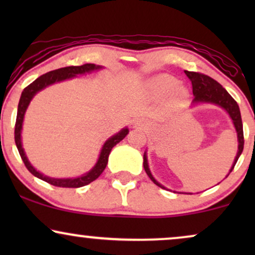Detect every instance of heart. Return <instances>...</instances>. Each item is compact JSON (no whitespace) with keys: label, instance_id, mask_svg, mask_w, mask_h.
<instances>
[{"label":"heart","instance_id":"heart-1","mask_svg":"<svg viewBox=\"0 0 255 255\" xmlns=\"http://www.w3.org/2000/svg\"><path fill=\"white\" fill-rule=\"evenodd\" d=\"M147 92L153 97H163L171 91L172 96L180 98L186 95V90L176 85V79L170 74H158L151 78L146 84Z\"/></svg>","mask_w":255,"mask_h":255}]
</instances>
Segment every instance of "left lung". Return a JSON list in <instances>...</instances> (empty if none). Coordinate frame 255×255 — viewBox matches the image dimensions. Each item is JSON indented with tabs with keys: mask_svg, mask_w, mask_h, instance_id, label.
Returning <instances> with one entry per match:
<instances>
[{
	"mask_svg": "<svg viewBox=\"0 0 255 255\" xmlns=\"http://www.w3.org/2000/svg\"><path fill=\"white\" fill-rule=\"evenodd\" d=\"M186 75L188 77L189 80L192 81L193 86V95H194V99H193V104H199V103H211L216 104L218 107L223 108V109L229 114L230 119L233 120V124L235 126V129L238 131V141H239V150L238 154H236L235 160H234L233 166H231L229 174L233 171L234 166H235L236 162H238L239 157L241 156L242 151H244V127H242V120H241V113H240V108L236 101L228 93V91L222 86L221 84L217 83L216 80H213L212 78L207 77V75L201 74V73L197 72H188L184 71ZM144 169L146 174L148 175V177L153 181L154 184H157L160 188L165 189L164 186H162L158 181L152 176L150 168H148L147 163V156H146V152L144 153ZM229 174L227 175V177L229 176ZM187 194H191V193H187Z\"/></svg>",
	"mask_w": 255,
	"mask_h": 255,
	"instance_id": "obj_1",
	"label": "left lung"
}]
</instances>
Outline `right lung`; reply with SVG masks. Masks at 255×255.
Here are the masks:
<instances>
[{
    "instance_id": "add662e5",
    "label": "right lung",
    "mask_w": 255,
    "mask_h": 255,
    "mask_svg": "<svg viewBox=\"0 0 255 255\" xmlns=\"http://www.w3.org/2000/svg\"><path fill=\"white\" fill-rule=\"evenodd\" d=\"M101 68H102L101 66H96V64L93 63H86V64H83V66H69V67H64V68L55 69V71H51L49 73H45V74L40 75L39 78H37L33 83L28 85L27 87H25L24 91H22L21 97H20V101H19V105H17L15 130H14V137H15V144H16L17 151H19L20 157H21L22 162H24V164L26 168H27V170L30 171L32 175H34L36 177L52 184V186L66 187V188H79V187L86 186V184H89L92 182V181H95L96 178H98L101 176L102 172L104 171L105 166L108 164V158H109L111 148H113L116 144H119L121 140H124L125 136L129 133V130H128V128H124V129L120 130L118 134H115V135L109 137V139L104 142L97 163H96V165L93 166L89 172H86V174L74 178H52V177L45 176V175H43L42 172L37 171L36 169L31 165V163L28 162L27 157H26L25 154L24 148H22L21 129H22V121H24L26 109H27L28 104H30L32 98L34 97V95H36L37 92H39L40 90L48 87L49 85L60 83V81L67 80V79H72L77 77L79 74L91 73Z\"/></svg>"
}]
</instances>
